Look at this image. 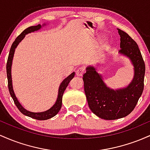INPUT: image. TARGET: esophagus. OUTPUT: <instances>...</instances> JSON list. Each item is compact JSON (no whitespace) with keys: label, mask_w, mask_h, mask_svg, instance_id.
<instances>
[{"label":"esophagus","mask_w":150,"mask_h":150,"mask_svg":"<svg viewBox=\"0 0 150 150\" xmlns=\"http://www.w3.org/2000/svg\"><path fill=\"white\" fill-rule=\"evenodd\" d=\"M84 73H85V68H84V67H80V68H77L76 70L77 76H82L84 74Z\"/></svg>","instance_id":"34e87169"}]
</instances>
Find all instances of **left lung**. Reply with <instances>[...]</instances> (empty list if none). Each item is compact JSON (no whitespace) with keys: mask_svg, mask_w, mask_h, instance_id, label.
Here are the masks:
<instances>
[{"mask_svg":"<svg viewBox=\"0 0 150 150\" xmlns=\"http://www.w3.org/2000/svg\"><path fill=\"white\" fill-rule=\"evenodd\" d=\"M118 30L120 37L119 53L129 58L134 66L132 82L125 88L110 89L94 66L86 68L82 78L89 108L104 120H116L130 114L144 89L145 65L138 46L126 32Z\"/></svg>","mask_w":150,"mask_h":150,"instance_id":"8db88e82","label":"left lung"}]
</instances>
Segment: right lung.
Segmentation results:
<instances>
[{"mask_svg": "<svg viewBox=\"0 0 150 150\" xmlns=\"http://www.w3.org/2000/svg\"><path fill=\"white\" fill-rule=\"evenodd\" d=\"M42 28V26L41 25H38L37 26H32V27H28L26 30H25L23 32H22L18 37L15 39V42L12 44L11 48H10L9 56H8V61H7V65H6V70H7V77H8V89H9V92L10 95H11L12 98H13L14 103L16 105V106L20 110V111L22 113H23L25 116L30 117V118H34V119L39 120H47L49 118H52V117L55 116L56 114L58 113V111L61 109L62 106V97H63V94L64 93V91L66 89V87H68V84L70 82V80L73 78L75 76V73H71L68 77H67L66 78L64 79V80L61 82V85H60L59 89H58V94L57 99H56V103L51 108H50L47 111H44V112H39V113H34V112H31V111H27L26 110L23 106L20 104V103L19 102L18 99H17L16 96H15L14 91H13V84H12V77H11V66H12V63H13V56H14V53L15 51V49L18 46V45L20 44V42H21L22 39H24L25 37L26 34L31 33V32H34L35 31H37Z\"/></svg>", "mask_w": 150, "mask_h": 150, "instance_id": "right-lung-1", "label": "right lung"}]
</instances>
